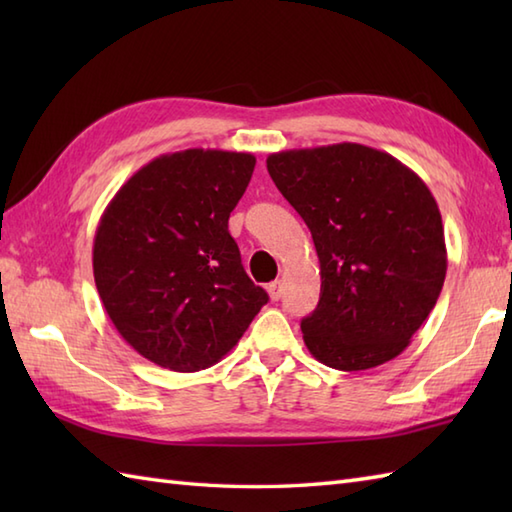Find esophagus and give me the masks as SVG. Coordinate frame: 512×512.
Returning a JSON list of instances; mask_svg holds the SVG:
<instances>
[{
  "instance_id": "obj_1",
  "label": "esophagus",
  "mask_w": 512,
  "mask_h": 512,
  "mask_svg": "<svg viewBox=\"0 0 512 512\" xmlns=\"http://www.w3.org/2000/svg\"><path fill=\"white\" fill-rule=\"evenodd\" d=\"M266 290H268V295H270V299H273V301H279L281 295H284V288H281V281L279 279L270 281V284L266 286Z\"/></svg>"
}]
</instances>
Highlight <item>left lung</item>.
Segmentation results:
<instances>
[{"instance_id": "1", "label": "left lung", "mask_w": 512, "mask_h": 512, "mask_svg": "<svg viewBox=\"0 0 512 512\" xmlns=\"http://www.w3.org/2000/svg\"><path fill=\"white\" fill-rule=\"evenodd\" d=\"M266 167L319 255V306L301 321L310 354L343 372L396 358L447 275L442 217L427 184L358 143L279 151Z\"/></svg>"}]
</instances>
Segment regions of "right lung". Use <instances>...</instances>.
Here are the masks:
<instances>
[{
  "label": "right lung",
  "mask_w": 512,
  "mask_h": 512,
  "mask_svg": "<svg viewBox=\"0 0 512 512\" xmlns=\"http://www.w3.org/2000/svg\"><path fill=\"white\" fill-rule=\"evenodd\" d=\"M255 162L222 149L158 156L103 211L96 290L118 334L151 363L173 372L215 365L268 303L228 233Z\"/></svg>",
  "instance_id": "obj_1"
}]
</instances>
